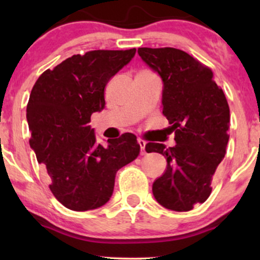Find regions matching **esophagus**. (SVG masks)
Returning a JSON list of instances; mask_svg holds the SVG:
<instances>
[{
    "label": "esophagus",
    "mask_w": 260,
    "mask_h": 260,
    "mask_svg": "<svg viewBox=\"0 0 260 260\" xmlns=\"http://www.w3.org/2000/svg\"><path fill=\"white\" fill-rule=\"evenodd\" d=\"M138 144H139V147H140V154H142V155L147 154V151H145V145H147L145 140L138 139Z\"/></svg>",
    "instance_id": "esophagus-1"
}]
</instances>
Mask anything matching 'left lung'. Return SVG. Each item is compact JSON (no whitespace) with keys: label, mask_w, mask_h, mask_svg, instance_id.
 Masks as SVG:
<instances>
[{"label":"left lung","mask_w":260,"mask_h":260,"mask_svg":"<svg viewBox=\"0 0 260 260\" xmlns=\"http://www.w3.org/2000/svg\"><path fill=\"white\" fill-rule=\"evenodd\" d=\"M138 55L162 80V113L175 132V147L148 143L145 150L166 157V170L153 183L164 208L192 210L211 193V180L229 142L230 109L213 72L182 50L140 47Z\"/></svg>","instance_id":"left-lung-1"}]
</instances>
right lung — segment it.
<instances>
[{
    "label": "right lung",
    "instance_id": "right-lung-1",
    "mask_svg": "<svg viewBox=\"0 0 260 260\" xmlns=\"http://www.w3.org/2000/svg\"><path fill=\"white\" fill-rule=\"evenodd\" d=\"M136 49L95 50L73 55L39 77L26 106L30 147L49 175L52 194L76 211L103 207L111 198L116 172L138 156L132 133L96 142L90 116L105 107L110 79L131 62Z\"/></svg>",
    "mask_w": 260,
    "mask_h": 260
}]
</instances>
